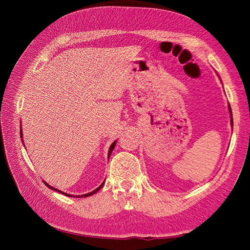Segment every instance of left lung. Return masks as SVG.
I'll return each mask as SVG.
<instances>
[{"mask_svg": "<svg viewBox=\"0 0 250 250\" xmlns=\"http://www.w3.org/2000/svg\"><path fill=\"white\" fill-rule=\"evenodd\" d=\"M229 112H230V120H231V126H232V115H231V109H230V106H229Z\"/></svg>", "mask_w": 250, "mask_h": 250, "instance_id": "obj_1", "label": "left lung"}]
</instances>
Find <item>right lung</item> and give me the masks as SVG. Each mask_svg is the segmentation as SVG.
<instances>
[{"instance_id": "add662e5", "label": "right lung", "mask_w": 250, "mask_h": 250, "mask_svg": "<svg viewBox=\"0 0 250 250\" xmlns=\"http://www.w3.org/2000/svg\"><path fill=\"white\" fill-rule=\"evenodd\" d=\"M115 146H116V141L115 142H113L112 144H111V145H110V148H109V151H108V158H109V156H110V153L112 152V150H113V148H115ZM44 185H46L48 188H53V190H54V191H57V192H59V193H62V191H58L57 190V188H52L51 186H49L47 183H44ZM103 185H104V183H102V185L99 187V188H96V190H94L93 192H90V193H87V194H84V195H79V196H76V197H88V196H92V195H94L95 193H97L98 191H99L100 190V188L103 187ZM62 194H64L65 196H69V197H73V196H71V195H69V194H65V193H62Z\"/></svg>"}]
</instances>
